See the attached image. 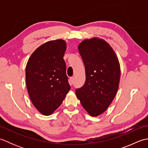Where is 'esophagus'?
Here are the masks:
<instances>
[{
  "label": "esophagus",
  "mask_w": 148,
  "mask_h": 148,
  "mask_svg": "<svg viewBox=\"0 0 148 148\" xmlns=\"http://www.w3.org/2000/svg\"><path fill=\"white\" fill-rule=\"evenodd\" d=\"M74 81V78L73 77H71L70 79H69V83H70L71 85H72V84H73Z\"/></svg>",
  "instance_id": "34e87169"
}]
</instances>
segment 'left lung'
Wrapping results in <instances>:
<instances>
[{"label":"left lung","instance_id":"8db88e82","mask_svg":"<svg viewBox=\"0 0 148 148\" xmlns=\"http://www.w3.org/2000/svg\"><path fill=\"white\" fill-rule=\"evenodd\" d=\"M78 49L85 67L86 81L76 94L88 114L97 116L108 108L117 93L120 66L114 51L102 39L84 40Z\"/></svg>","mask_w":148,"mask_h":148}]
</instances>
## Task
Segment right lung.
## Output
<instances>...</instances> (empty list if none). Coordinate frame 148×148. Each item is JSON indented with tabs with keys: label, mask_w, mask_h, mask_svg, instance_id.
<instances>
[{
	"label": "right lung",
	"mask_w": 148,
	"mask_h": 148,
	"mask_svg": "<svg viewBox=\"0 0 148 148\" xmlns=\"http://www.w3.org/2000/svg\"><path fill=\"white\" fill-rule=\"evenodd\" d=\"M65 41H48L39 46L26 66V84L34 106L44 115L52 114L71 89L64 60Z\"/></svg>",
	"instance_id": "1"
}]
</instances>
